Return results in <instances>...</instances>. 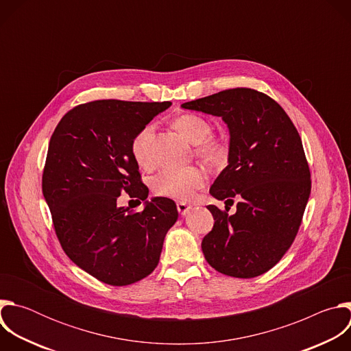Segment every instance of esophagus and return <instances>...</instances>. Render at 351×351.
Segmentation results:
<instances>
[{"label": "esophagus", "mask_w": 351, "mask_h": 351, "mask_svg": "<svg viewBox=\"0 0 351 351\" xmlns=\"http://www.w3.org/2000/svg\"><path fill=\"white\" fill-rule=\"evenodd\" d=\"M176 207H178V211H179L180 215H186V214H189V211L191 210V206H189L187 203H183V202H179V203L176 204Z\"/></svg>", "instance_id": "1"}]
</instances>
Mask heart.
Returning <instances> with one entry per match:
<instances>
[{
  "instance_id": "heart-1",
  "label": "heart",
  "mask_w": 351,
  "mask_h": 351,
  "mask_svg": "<svg viewBox=\"0 0 351 351\" xmlns=\"http://www.w3.org/2000/svg\"><path fill=\"white\" fill-rule=\"evenodd\" d=\"M175 128L195 145V154L207 162L219 164L228 157V144L225 140L213 137L211 123L197 114H183L175 119ZM153 136L154 125L141 126L130 141V152L141 168L153 165ZM206 182V173L198 167L180 169H164L153 179V191L160 197L173 199H189L202 189Z\"/></svg>"
}]
</instances>
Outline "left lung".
<instances>
[{"mask_svg": "<svg viewBox=\"0 0 351 351\" xmlns=\"http://www.w3.org/2000/svg\"><path fill=\"white\" fill-rule=\"evenodd\" d=\"M182 107L228 123L229 165L210 193L241 198L233 216L227 202L225 210L207 207L215 222L202 243L204 257L223 275L260 276L282 260L303 221L311 173L302 137L275 99L254 88L222 90Z\"/></svg>", "mask_w": 351, "mask_h": 351, "instance_id": "left-lung-1", "label": "left lung"}]
</instances>
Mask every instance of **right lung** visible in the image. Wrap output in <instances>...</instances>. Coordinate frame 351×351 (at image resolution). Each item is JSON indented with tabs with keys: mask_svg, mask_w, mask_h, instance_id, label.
I'll return each mask as SVG.
<instances>
[{
	"mask_svg": "<svg viewBox=\"0 0 351 351\" xmlns=\"http://www.w3.org/2000/svg\"><path fill=\"white\" fill-rule=\"evenodd\" d=\"M169 106L97 99L68 111L49 140L41 186L56 234L65 254L104 283L126 286L152 274L178 219L165 197L134 214L118 206L125 193L147 198L130 141Z\"/></svg>",
	"mask_w": 351,
	"mask_h": 351,
	"instance_id": "add662e5",
	"label": "right lung"
}]
</instances>
